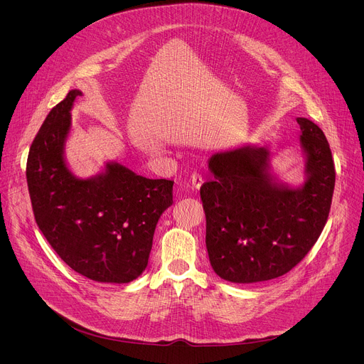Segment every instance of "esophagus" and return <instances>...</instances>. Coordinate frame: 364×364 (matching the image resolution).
Returning a JSON list of instances; mask_svg holds the SVG:
<instances>
[{"label":"esophagus","instance_id":"1","mask_svg":"<svg viewBox=\"0 0 364 364\" xmlns=\"http://www.w3.org/2000/svg\"><path fill=\"white\" fill-rule=\"evenodd\" d=\"M190 183H191L193 188L197 191V190H200V187H201V184H203V177H201L200 174L194 173V174H191V177H190Z\"/></svg>","mask_w":364,"mask_h":364}]
</instances>
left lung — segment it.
<instances>
[{
    "mask_svg": "<svg viewBox=\"0 0 364 364\" xmlns=\"http://www.w3.org/2000/svg\"><path fill=\"white\" fill-rule=\"evenodd\" d=\"M304 181L291 186L272 171L267 145L243 144L207 161L213 180L200 188L205 247L213 271L229 282L255 284L289 272L320 237L336 171L324 132L296 118Z\"/></svg>",
    "mask_w": 364,
    "mask_h": 364,
    "instance_id": "obj_1",
    "label": "left lung"
}]
</instances>
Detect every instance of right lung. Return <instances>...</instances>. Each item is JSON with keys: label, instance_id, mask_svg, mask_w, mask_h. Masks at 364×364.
Masks as SVG:
<instances>
[{"label": "right lung", "instance_id": "1", "mask_svg": "<svg viewBox=\"0 0 364 364\" xmlns=\"http://www.w3.org/2000/svg\"><path fill=\"white\" fill-rule=\"evenodd\" d=\"M73 89L50 111L27 160V184L38 229L77 274L103 284H128L146 268L161 215L173 204L171 180L138 176L118 161L80 178L68 166Z\"/></svg>", "mask_w": 364, "mask_h": 364}]
</instances>
